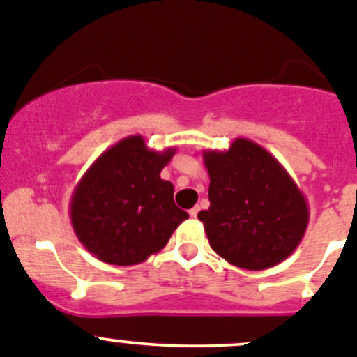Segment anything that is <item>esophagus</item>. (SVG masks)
Here are the masks:
<instances>
[{
	"mask_svg": "<svg viewBox=\"0 0 357 357\" xmlns=\"http://www.w3.org/2000/svg\"><path fill=\"white\" fill-rule=\"evenodd\" d=\"M188 213H190L192 218H195V217H197V213H199V206H194L190 211H188Z\"/></svg>",
	"mask_w": 357,
	"mask_h": 357,
	"instance_id": "esophagus-1",
	"label": "esophagus"
}]
</instances>
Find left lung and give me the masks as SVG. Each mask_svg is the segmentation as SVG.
Segmentation results:
<instances>
[{
    "instance_id": "obj_1",
    "label": "left lung",
    "mask_w": 357,
    "mask_h": 357,
    "mask_svg": "<svg viewBox=\"0 0 357 357\" xmlns=\"http://www.w3.org/2000/svg\"><path fill=\"white\" fill-rule=\"evenodd\" d=\"M210 208L199 211L211 249L245 271H265L297 249L310 222L307 201L265 147L234 139L229 149L202 151Z\"/></svg>"
}]
</instances>
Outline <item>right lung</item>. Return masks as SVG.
Listing matches in <instances>:
<instances>
[{
    "label": "right lung",
    "mask_w": 357,
    "mask_h": 357,
    "mask_svg": "<svg viewBox=\"0 0 357 357\" xmlns=\"http://www.w3.org/2000/svg\"><path fill=\"white\" fill-rule=\"evenodd\" d=\"M176 147L149 149L142 135L119 140L86 169L69 204L70 224L91 255L108 265L142 263L167 245L188 213L160 172Z\"/></svg>",
    "instance_id": "obj_1"
}]
</instances>
